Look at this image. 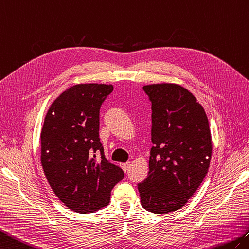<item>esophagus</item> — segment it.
I'll list each match as a JSON object with an SVG mask.
<instances>
[{
	"mask_svg": "<svg viewBox=\"0 0 249 249\" xmlns=\"http://www.w3.org/2000/svg\"><path fill=\"white\" fill-rule=\"evenodd\" d=\"M120 167L124 169V171H128V169H129V167H130V162L121 163V164H120Z\"/></svg>",
	"mask_w": 249,
	"mask_h": 249,
	"instance_id": "34e87169",
	"label": "esophagus"
}]
</instances>
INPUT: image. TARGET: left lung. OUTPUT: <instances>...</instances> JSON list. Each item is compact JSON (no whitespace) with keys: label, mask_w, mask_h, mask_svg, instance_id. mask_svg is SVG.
Masks as SVG:
<instances>
[{"label":"left lung","mask_w":249,"mask_h":249,"mask_svg":"<svg viewBox=\"0 0 249 249\" xmlns=\"http://www.w3.org/2000/svg\"><path fill=\"white\" fill-rule=\"evenodd\" d=\"M151 102L148 177L137 184L143 209L167 214L187 202L206 177L212 154L211 132L203 107L177 84L142 87Z\"/></svg>","instance_id":"left-lung-1"}]
</instances>
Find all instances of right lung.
Returning a JSON list of instances; mask_svg holds the SVG:
<instances>
[{"label": "right lung", "mask_w": 249, "mask_h": 249, "mask_svg": "<svg viewBox=\"0 0 249 249\" xmlns=\"http://www.w3.org/2000/svg\"><path fill=\"white\" fill-rule=\"evenodd\" d=\"M113 89L106 84L70 87L52 103L43 123V171L58 199L76 213L107 206L110 192L124 178V170L107 160L99 137L100 107Z\"/></svg>", "instance_id": "add662e5"}]
</instances>
